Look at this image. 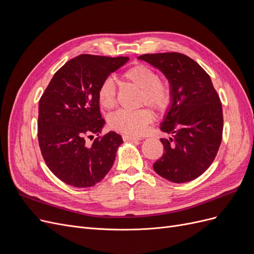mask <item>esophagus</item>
Returning <instances> with one entry per match:
<instances>
[{"label": "esophagus", "mask_w": 254, "mask_h": 254, "mask_svg": "<svg viewBox=\"0 0 254 254\" xmlns=\"http://www.w3.org/2000/svg\"><path fill=\"white\" fill-rule=\"evenodd\" d=\"M123 140L124 141H140V140H142V137L132 135V134H123Z\"/></svg>", "instance_id": "34e87169"}]
</instances>
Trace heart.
I'll return each mask as SVG.
<instances>
[{
	"mask_svg": "<svg viewBox=\"0 0 254 254\" xmlns=\"http://www.w3.org/2000/svg\"><path fill=\"white\" fill-rule=\"evenodd\" d=\"M123 79L141 89L139 103L148 105L157 111H164L170 106L173 91L170 81L159 77L158 72L144 64H133L123 73ZM97 101L105 110H110L117 104V88L111 77L105 78L99 84ZM153 119L147 108L136 110H120L109 118V126L115 131L128 134H141Z\"/></svg>",
	"mask_w": 254,
	"mask_h": 254,
	"instance_id": "1",
	"label": "heart"
}]
</instances>
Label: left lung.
I'll list each match as a JSON object with an SVG mask.
<instances>
[{
	"label": "left lung",
	"mask_w": 254,
	"mask_h": 254,
	"mask_svg": "<svg viewBox=\"0 0 254 254\" xmlns=\"http://www.w3.org/2000/svg\"><path fill=\"white\" fill-rule=\"evenodd\" d=\"M139 59L162 71L173 91L160 127L172 137L161 139L164 152L153 170L175 183L194 180L210 167L219 149L224 128L220 98L209 74L187 55L144 54Z\"/></svg>",
	"instance_id": "obj_1"
}]
</instances>
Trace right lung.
Returning <instances> with one entry per match:
<instances>
[{"label": "right lung", "instance_id": "right-lung-1", "mask_svg": "<svg viewBox=\"0 0 254 254\" xmlns=\"http://www.w3.org/2000/svg\"><path fill=\"white\" fill-rule=\"evenodd\" d=\"M128 57L82 54L61 66L39 101L38 141L42 157L58 179L75 188L95 186L113 165L122 136L101 135L99 84ZM95 134L91 144L86 137Z\"/></svg>", "mask_w": 254, "mask_h": 254}]
</instances>
